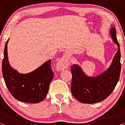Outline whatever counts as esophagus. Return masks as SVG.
<instances>
[{
    "label": "esophagus",
    "instance_id": "1",
    "mask_svg": "<svg viewBox=\"0 0 125 125\" xmlns=\"http://www.w3.org/2000/svg\"><path fill=\"white\" fill-rule=\"evenodd\" d=\"M69 64V58L68 56H64L56 64V68L57 71H64L68 67Z\"/></svg>",
    "mask_w": 125,
    "mask_h": 125
}]
</instances>
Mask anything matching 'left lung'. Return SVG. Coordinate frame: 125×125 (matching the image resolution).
<instances>
[{
  "mask_svg": "<svg viewBox=\"0 0 125 125\" xmlns=\"http://www.w3.org/2000/svg\"><path fill=\"white\" fill-rule=\"evenodd\" d=\"M113 42L118 46L109 68L96 76H89L78 64L71 66L72 80L71 92L77 100L83 104H94L102 101L112 93L118 81L121 69L119 44L114 27L110 29Z\"/></svg>",
  "mask_w": 125,
  "mask_h": 125,
  "instance_id": "1",
  "label": "left lung"
}]
</instances>
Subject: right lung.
<instances>
[{
    "label": "right lung",
    "mask_w": 125,
    "mask_h": 125,
    "mask_svg": "<svg viewBox=\"0 0 125 125\" xmlns=\"http://www.w3.org/2000/svg\"><path fill=\"white\" fill-rule=\"evenodd\" d=\"M7 41L2 61V73L8 90L15 99L27 103L36 104L47 97L54 73L51 60L46 61L30 73H20L10 65L8 61Z\"/></svg>",
    "instance_id": "add662e5"
}]
</instances>
